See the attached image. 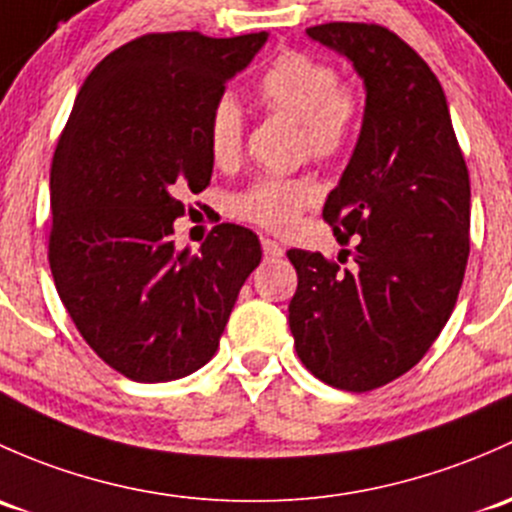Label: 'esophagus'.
Here are the masks:
<instances>
[{
	"label": "esophagus",
	"instance_id": "esophagus-1",
	"mask_svg": "<svg viewBox=\"0 0 512 512\" xmlns=\"http://www.w3.org/2000/svg\"><path fill=\"white\" fill-rule=\"evenodd\" d=\"M262 252H265L267 260H279V257L284 255L282 245H279V242L270 240V238H262Z\"/></svg>",
	"mask_w": 512,
	"mask_h": 512
}]
</instances>
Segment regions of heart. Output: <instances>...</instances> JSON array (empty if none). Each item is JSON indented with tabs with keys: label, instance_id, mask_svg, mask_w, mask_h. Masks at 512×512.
Segmentation results:
<instances>
[{
	"label": "heart",
	"instance_id": "b5f03b06",
	"mask_svg": "<svg viewBox=\"0 0 512 512\" xmlns=\"http://www.w3.org/2000/svg\"><path fill=\"white\" fill-rule=\"evenodd\" d=\"M257 98L270 110L299 122L306 152L316 159L338 157L351 144L363 110L358 90L338 83L331 63L301 51H284L274 58L257 83ZM242 127L238 100L223 95L206 122V144L213 161L228 164L238 157ZM316 198L319 188L309 179L265 176L235 196L233 211L272 233H289Z\"/></svg>",
	"mask_w": 512,
	"mask_h": 512
}]
</instances>
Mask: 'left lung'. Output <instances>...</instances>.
Here are the masks:
<instances>
[{
	"instance_id": "1",
	"label": "left lung",
	"mask_w": 512,
	"mask_h": 512,
	"mask_svg": "<svg viewBox=\"0 0 512 512\" xmlns=\"http://www.w3.org/2000/svg\"><path fill=\"white\" fill-rule=\"evenodd\" d=\"M306 36L351 63L365 110L324 203L336 238L355 235V267L289 250V328L316 378L365 392L417 365L449 321L469 260V171L437 75L400 36L343 21Z\"/></svg>"
}]
</instances>
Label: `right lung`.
Returning a JSON list of instances; mask_svg holds the SVG:
<instances>
[{
	"mask_svg": "<svg viewBox=\"0 0 512 512\" xmlns=\"http://www.w3.org/2000/svg\"><path fill=\"white\" fill-rule=\"evenodd\" d=\"M265 43L267 31L129 41L85 78L53 154L48 262L58 297L88 346L134 383L203 368L262 260L242 225H215L198 255L171 233L181 196L211 181L208 115Z\"/></svg>",
	"mask_w": 512,
	"mask_h": 512,
	"instance_id": "add662e5",
	"label": "right lung"
}]
</instances>
